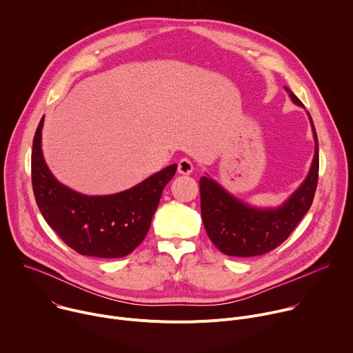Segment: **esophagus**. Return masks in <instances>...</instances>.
Masks as SVG:
<instances>
[{"mask_svg": "<svg viewBox=\"0 0 353 353\" xmlns=\"http://www.w3.org/2000/svg\"><path fill=\"white\" fill-rule=\"evenodd\" d=\"M192 169H194V166H192V162L191 161H188V159H181L180 162H179V165H177V172L180 173V174H190L191 172H192Z\"/></svg>", "mask_w": 353, "mask_h": 353, "instance_id": "34e87169", "label": "esophagus"}]
</instances>
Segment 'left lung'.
I'll list each match as a JSON object with an SVG mask.
<instances>
[{
  "instance_id": "left-lung-1",
  "label": "left lung",
  "mask_w": 353,
  "mask_h": 353,
  "mask_svg": "<svg viewBox=\"0 0 353 353\" xmlns=\"http://www.w3.org/2000/svg\"><path fill=\"white\" fill-rule=\"evenodd\" d=\"M292 102L303 103L285 86ZM314 137V158L310 172L300 187L278 208L251 207L210 177L199 179L201 216L212 243L226 256H263L282 244L312 207L319 181V139L310 114Z\"/></svg>"
}]
</instances>
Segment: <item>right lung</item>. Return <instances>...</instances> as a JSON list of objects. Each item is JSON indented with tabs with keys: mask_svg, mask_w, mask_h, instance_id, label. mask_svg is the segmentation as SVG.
Segmentation results:
<instances>
[{
	"mask_svg": "<svg viewBox=\"0 0 353 353\" xmlns=\"http://www.w3.org/2000/svg\"><path fill=\"white\" fill-rule=\"evenodd\" d=\"M40 120L32 149V185L37 207L50 228L77 253L97 259L128 256L145 239L162 191L177 165L110 195H85L61 184L46 165Z\"/></svg>",
	"mask_w": 353,
	"mask_h": 353,
	"instance_id": "1",
	"label": "right lung"
}]
</instances>
